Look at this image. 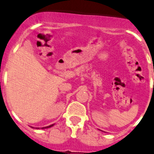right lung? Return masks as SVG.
<instances>
[{
  "label": "right lung",
  "mask_w": 154,
  "mask_h": 154,
  "mask_svg": "<svg viewBox=\"0 0 154 154\" xmlns=\"http://www.w3.org/2000/svg\"><path fill=\"white\" fill-rule=\"evenodd\" d=\"M53 125H49V126H47V127L42 128V129H44V128H51V127H52ZM37 129H38V128H37Z\"/></svg>",
  "instance_id": "right-lung-1"
}]
</instances>
